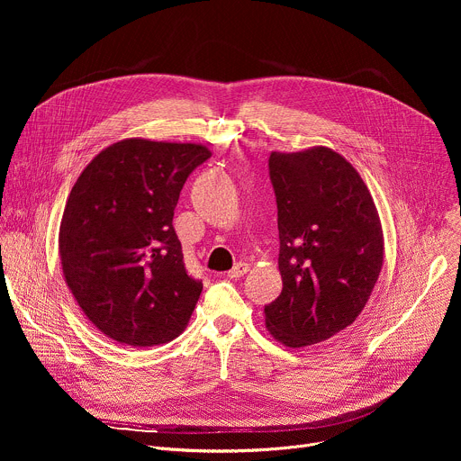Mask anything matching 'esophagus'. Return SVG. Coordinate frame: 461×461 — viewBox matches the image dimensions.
Masks as SVG:
<instances>
[{"label": "esophagus", "mask_w": 461, "mask_h": 461, "mask_svg": "<svg viewBox=\"0 0 461 461\" xmlns=\"http://www.w3.org/2000/svg\"><path fill=\"white\" fill-rule=\"evenodd\" d=\"M249 272V267L246 265V262H237V265L228 272V277L230 279H239L242 276H246Z\"/></svg>", "instance_id": "34e87169"}]
</instances>
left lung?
Here are the masks:
<instances>
[{
	"mask_svg": "<svg viewBox=\"0 0 461 461\" xmlns=\"http://www.w3.org/2000/svg\"><path fill=\"white\" fill-rule=\"evenodd\" d=\"M281 295L265 306L274 339L301 348L350 326L383 268V230L372 194L339 153L313 146L274 151Z\"/></svg>",
	"mask_w": 461,
	"mask_h": 461,
	"instance_id": "obj_1",
	"label": "left lung"
}]
</instances>
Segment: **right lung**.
Returning <instances> with one entry per match:
<instances>
[{
  "label": "right lung",
  "mask_w": 461,
  "mask_h": 461,
  "mask_svg": "<svg viewBox=\"0 0 461 461\" xmlns=\"http://www.w3.org/2000/svg\"><path fill=\"white\" fill-rule=\"evenodd\" d=\"M212 151L125 139L100 151L65 204L58 249L65 283L102 334L137 348L178 338L203 283L187 276L173 228L182 185Z\"/></svg>",
  "instance_id": "right-lung-1"
}]
</instances>
